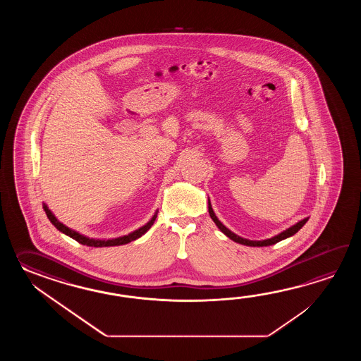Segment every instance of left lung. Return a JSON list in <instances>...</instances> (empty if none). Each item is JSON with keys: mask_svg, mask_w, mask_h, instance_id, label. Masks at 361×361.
<instances>
[{"mask_svg": "<svg viewBox=\"0 0 361 361\" xmlns=\"http://www.w3.org/2000/svg\"><path fill=\"white\" fill-rule=\"evenodd\" d=\"M207 207H209V214L212 216V219H213V222L216 224V227L219 228V230L222 231L223 233L227 236V238H230L232 241H235V243H238V244H241V245L246 246H269L274 245V244H276L279 241H281V240H285V238H290L293 235H295L298 231L306 224L307 221H308V218H305V219H302L300 222L295 223V224H293L292 227H289V228H286V230L283 231V232H280L279 235L276 236H274V238H266V240H249V238H241V236H238L236 233H233L232 231L228 230L224 224H223L218 218H216V215H215L214 210H213V207H212V204H210V200H207Z\"/></svg>", "mask_w": 361, "mask_h": 361, "instance_id": "obj_1", "label": "left lung"}]
</instances>
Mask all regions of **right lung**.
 I'll return each instance as SVG.
<instances>
[{"label":"right lung","mask_w":361,"mask_h":361,"mask_svg":"<svg viewBox=\"0 0 361 361\" xmlns=\"http://www.w3.org/2000/svg\"><path fill=\"white\" fill-rule=\"evenodd\" d=\"M42 207H44V210H45V213H47L49 221L54 224V227L56 230H59L61 233H64V235H67L69 238L76 240V241H78V243L82 244V245L94 246V247L125 245V244L131 243V241H134V240H137V238H142V236L146 233L147 231L152 227V224H154L156 218H157V213H159V210H156L154 216H152L145 226H142L140 228H138V230L133 231L130 233L123 235V236H120V238H108L107 240V238H87V236H85L82 233H80V232H77V231L69 228L66 224H63V223L58 221V218L53 214V212L49 209V207H47L45 202H44Z\"/></svg>","instance_id":"1"}]
</instances>
